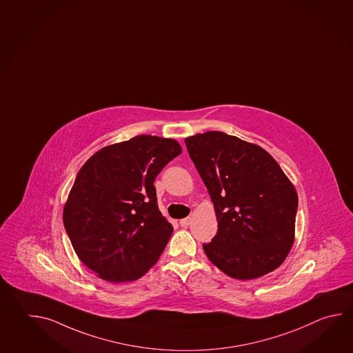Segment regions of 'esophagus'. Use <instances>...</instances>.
Instances as JSON below:
<instances>
[{
	"mask_svg": "<svg viewBox=\"0 0 353 353\" xmlns=\"http://www.w3.org/2000/svg\"><path fill=\"white\" fill-rule=\"evenodd\" d=\"M191 221H192V217H185V219H182V220H180V225L182 226V228H186V226H188L190 223H191Z\"/></svg>",
	"mask_w": 353,
	"mask_h": 353,
	"instance_id": "34e87169",
	"label": "esophagus"
}]
</instances>
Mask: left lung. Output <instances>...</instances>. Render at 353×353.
<instances>
[{
	"instance_id": "1",
	"label": "left lung",
	"mask_w": 353,
	"mask_h": 353,
	"mask_svg": "<svg viewBox=\"0 0 353 353\" xmlns=\"http://www.w3.org/2000/svg\"><path fill=\"white\" fill-rule=\"evenodd\" d=\"M214 203L219 229L203 250L221 272L250 281L275 270L294 243L298 194L258 144L223 132L185 139Z\"/></svg>"
}]
</instances>
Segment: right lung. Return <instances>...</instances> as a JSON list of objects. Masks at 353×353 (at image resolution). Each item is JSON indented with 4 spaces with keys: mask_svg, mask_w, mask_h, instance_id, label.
I'll list each match as a JSON object with an SVG mask.
<instances>
[{
    "mask_svg": "<svg viewBox=\"0 0 353 353\" xmlns=\"http://www.w3.org/2000/svg\"><path fill=\"white\" fill-rule=\"evenodd\" d=\"M181 152L174 139L142 134L101 148L80 168L63 221L78 258L101 279L137 281L157 263L173 228L153 182Z\"/></svg>",
    "mask_w": 353,
    "mask_h": 353,
    "instance_id": "obj_1",
    "label": "right lung"
}]
</instances>
